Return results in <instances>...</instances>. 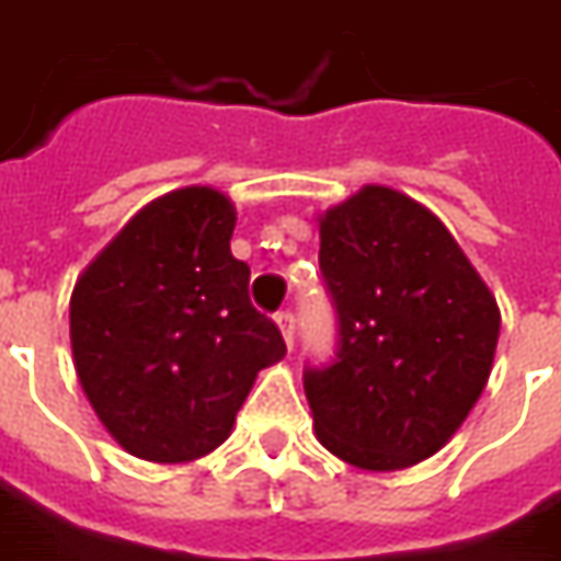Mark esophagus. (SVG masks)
<instances>
[{
  "instance_id": "esophagus-1",
  "label": "esophagus",
  "mask_w": 561,
  "mask_h": 561,
  "mask_svg": "<svg viewBox=\"0 0 561 561\" xmlns=\"http://www.w3.org/2000/svg\"><path fill=\"white\" fill-rule=\"evenodd\" d=\"M276 324H279L282 336H285V343L291 346L294 343V316L285 309V312H276Z\"/></svg>"
}]
</instances>
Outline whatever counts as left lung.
<instances>
[{
    "instance_id": "obj_1",
    "label": "left lung",
    "mask_w": 561,
    "mask_h": 561,
    "mask_svg": "<svg viewBox=\"0 0 561 561\" xmlns=\"http://www.w3.org/2000/svg\"><path fill=\"white\" fill-rule=\"evenodd\" d=\"M319 264L340 319L334 364L304 374L319 444L362 471L419 465L480 401L501 312L437 215L364 185L319 215Z\"/></svg>"
}]
</instances>
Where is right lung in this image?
<instances>
[{
    "label": "right lung",
    "mask_w": 561,
    "mask_h": 561,
    "mask_svg": "<svg viewBox=\"0 0 561 561\" xmlns=\"http://www.w3.org/2000/svg\"><path fill=\"white\" fill-rule=\"evenodd\" d=\"M230 197L191 185L151 199L78 276L69 340L81 389L130 456L179 465L233 431L279 328L249 300L230 254Z\"/></svg>",
    "instance_id": "1"
}]
</instances>
